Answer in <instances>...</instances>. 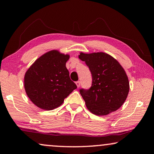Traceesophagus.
I'll return each instance as SVG.
<instances>
[{
  "instance_id": "34e87169",
  "label": "esophagus",
  "mask_w": 154,
  "mask_h": 154,
  "mask_svg": "<svg viewBox=\"0 0 154 154\" xmlns=\"http://www.w3.org/2000/svg\"><path fill=\"white\" fill-rule=\"evenodd\" d=\"M81 82H79V81H77V82H76V85H77V88H79L80 87V85H81V83H80Z\"/></svg>"
}]
</instances>
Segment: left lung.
<instances>
[{
  "label": "left lung",
  "mask_w": 154,
  "mask_h": 154,
  "mask_svg": "<svg viewBox=\"0 0 154 154\" xmlns=\"http://www.w3.org/2000/svg\"><path fill=\"white\" fill-rule=\"evenodd\" d=\"M79 58L85 62L92 76L90 89L79 90L88 110L96 116H106L118 110L126 100L130 89L123 67L103 52H81Z\"/></svg>",
  "instance_id": "left-lung-1"
}]
</instances>
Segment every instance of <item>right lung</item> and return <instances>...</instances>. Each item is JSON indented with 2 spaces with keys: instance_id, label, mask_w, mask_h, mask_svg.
<instances>
[{
  "instance_id": "1",
  "label": "right lung",
  "mask_w": 154,
  "mask_h": 154,
  "mask_svg": "<svg viewBox=\"0 0 154 154\" xmlns=\"http://www.w3.org/2000/svg\"><path fill=\"white\" fill-rule=\"evenodd\" d=\"M69 57L58 50L49 51L28 69L24 76V88L36 106L48 111L58 107L77 88L66 67Z\"/></svg>"
}]
</instances>
